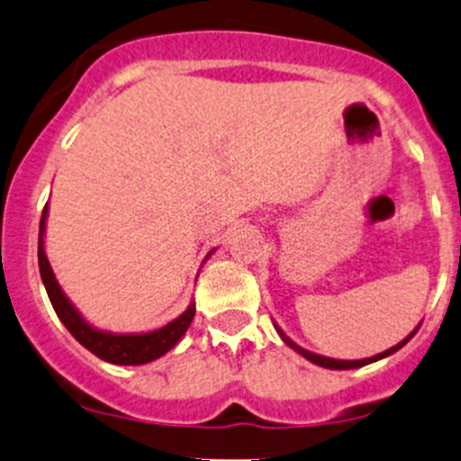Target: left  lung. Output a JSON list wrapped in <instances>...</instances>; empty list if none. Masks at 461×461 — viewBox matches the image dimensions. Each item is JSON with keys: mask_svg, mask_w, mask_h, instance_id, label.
Wrapping results in <instances>:
<instances>
[{"mask_svg": "<svg viewBox=\"0 0 461 461\" xmlns=\"http://www.w3.org/2000/svg\"><path fill=\"white\" fill-rule=\"evenodd\" d=\"M420 329V327H418ZM418 329H415V331H411L409 336L404 338V340L402 342H397L395 347H391V348H386V351H382V353H377V356H373V357H365V360H333V357H324V356H318V353H312V351H307V348H303V347H298L295 345L294 340H289L287 336H285V331L283 329L278 327V324H276V331L280 333V338H283L285 342H287L289 347L294 348V351H298L300 356L303 357H307L309 362H313V365H318V366H324V369H360V366H365V365H371V362H377V360H382V357H386V356H391V353H395V351H400L402 347L406 345V342L411 340V338L415 336V333H418Z\"/></svg>", "mask_w": 461, "mask_h": 461, "instance_id": "left-lung-1", "label": "left lung"}]
</instances>
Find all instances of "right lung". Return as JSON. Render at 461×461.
Wrapping results in <instances>:
<instances>
[{"label":"right lung","instance_id":"right-lung-1","mask_svg":"<svg viewBox=\"0 0 461 461\" xmlns=\"http://www.w3.org/2000/svg\"><path fill=\"white\" fill-rule=\"evenodd\" d=\"M46 216H48V205L43 207L41 222H39V274H41L43 287H46L48 298H50L52 309L57 312L61 322L66 324L68 331L75 336V340H79L88 351L95 353L96 357L105 362H113V365H148V362L157 360V357L166 356L172 347L178 345L185 331L190 329L196 307L194 303L178 318H174L172 322H167L166 327L154 329L148 333H113L104 331V329H96L81 316L75 309V304L68 300L64 289L57 283L55 274H52L50 263H48L46 249H43V234H46Z\"/></svg>","mask_w":461,"mask_h":461}]
</instances>
